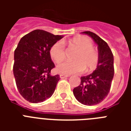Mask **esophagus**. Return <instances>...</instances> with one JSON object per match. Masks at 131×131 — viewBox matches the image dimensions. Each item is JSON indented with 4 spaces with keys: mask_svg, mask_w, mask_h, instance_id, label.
<instances>
[{
    "mask_svg": "<svg viewBox=\"0 0 131 131\" xmlns=\"http://www.w3.org/2000/svg\"><path fill=\"white\" fill-rule=\"evenodd\" d=\"M68 77H69V75H64V74H60V78H61V79H64V78H68Z\"/></svg>",
    "mask_w": 131,
    "mask_h": 131,
    "instance_id": "obj_1",
    "label": "esophagus"
}]
</instances>
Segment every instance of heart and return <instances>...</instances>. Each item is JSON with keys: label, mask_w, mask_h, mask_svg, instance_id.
<instances>
[{"label": "heart", "mask_w": 131, "mask_h": 131, "mask_svg": "<svg viewBox=\"0 0 131 131\" xmlns=\"http://www.w3.org/2000/svg\"><path fill=\"white\" fill-rule=\"evenodd\" d=\"M70 49L77 50L73 56V61H65L58 64L56 71L63 74L80 73L90 72L95 69L99 60V54L93 47L91 41L84 37H76L67 41ZM50 56L56 63H59L66 57L63 44L56 42L49 49Z\"/></svg>", "instance_id": "b5f03b06"}]
</instances>
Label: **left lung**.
<instances>
[{
	"label": "left lung",
	"instance_id": "1",
	"mask_svg": "<svg viewBox=\"0 0 131 131\" xmlns=\"http://www.w3.org/2000/svg\"><path fill=\"white\" fill-rule=\"evenodd\" d=\"M82 34L90 36L97 44L99 60L92 73L81 77V83L73 89V94L83 105H94L103 101L110 90L114 75V56L107 43L97 35L90 31Z\"/></svg>",
	"mask_w": 131,
	"mask_h": 131
}]
</instances>
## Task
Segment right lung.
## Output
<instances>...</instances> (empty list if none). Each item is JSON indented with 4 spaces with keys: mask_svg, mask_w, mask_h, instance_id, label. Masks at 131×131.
Instances as JSON below:
<instances>
[{
    "mask_svg": "<svg viewBox=\"0 0 131 131\" xmlns=\"http://www.w3.org/2000/svg\"><path fill=\"white\" fill-rule=\"evenodd\" d=\"M62 37L35 30L19 41L14 51L13 75L18 91L30 103L44 101L54 92L60 75L50 74L55 65L49 49Z\"/></svg>",
    "mask_w": 131,
    "mask_h": 131,
    "instance_id": "1",
    "label": "right lung"
}]
</instances>
